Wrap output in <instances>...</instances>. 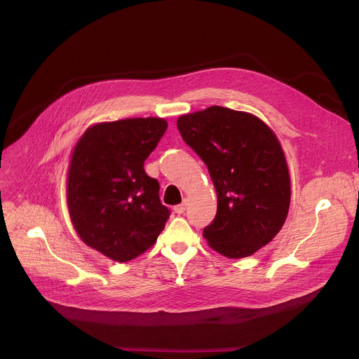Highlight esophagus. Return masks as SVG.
Returning <instances> with one entry per match:
<instances>
[{
  "label": "esophagus",
  "instance_id": "34e87169",
  "mask_svg": "<svg viewBox=\"0 0 359 359\" xmlns=\"http://www.w3.org/2000/svg\"><path fill=\"white\" fill-rule=\"evenodd\" d=\"M186 212V203H180L177 206H175V213L177 215H183Z\"/></svg>",
  "mask_w": 359,
  "mask_h": 359
}]
</instances>
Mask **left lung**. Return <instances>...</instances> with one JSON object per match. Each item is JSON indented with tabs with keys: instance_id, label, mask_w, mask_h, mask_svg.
<instances>
[{
	"instance_id": "left-lung-1",
	"label": "left lung",
	"mask_w": 359,
	"mask_h": 359,
	"mask_svg": "<svg viewBox=\"0 0 359 359\" xmlns=\"http://www.w3.org/2000/svg\"><path fill=\"white\" fill-rule=\"evenodd\" d=\"M187 146L205 161L217 193V212L203 229L212 249L246 257L282 229L290 202L283 150L253 114L212 106L177 118Z\"/></svg>"
}]
</instances>
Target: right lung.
<instances>
[{"mask_svg": "<svg viewBox=\"0 0 359 359\" xmlns=\"http://www.w3.org/2000/svg\"><path fill=\"white\" fill-rule=\"evenodd\" d=\"M165 118H124L90 127L74 147L67 205L81 241L128 262L154 245L170 216L144 160L165 135Z\"/></svg>", "mask_w": 359, "mask_h": 359, "instance_id": "obj_1", "label": "right lung"}]
</instances>
